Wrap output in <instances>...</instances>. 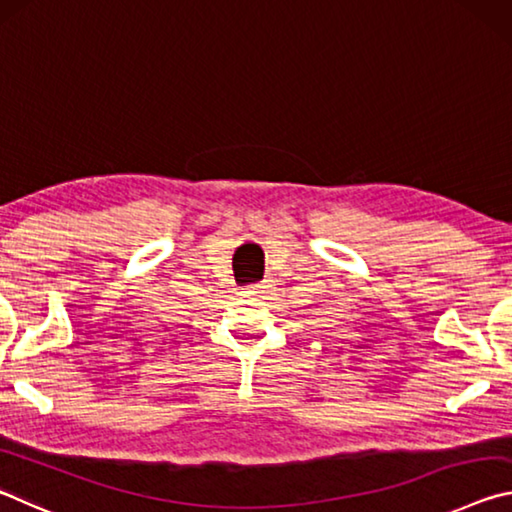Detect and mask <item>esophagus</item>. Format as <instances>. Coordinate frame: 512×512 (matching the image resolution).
Segmentation results:
<instances>
[{
  "instance_id": "34e87169",
  "label": "esophagus",
  "mask_w": 512,
  "mask_h": 512,
  "mask_svg": "<svg viewBox=\"0 0 512 512\" xmlns=\"http://www.w3.org/2000/svg\"><path fill=\"white\" fill-rule=\"evenodd\" d=\"M263 288H267V286H263V283H256V286L249 288V292H263Z\"/></svg>"
}]
</instances>
